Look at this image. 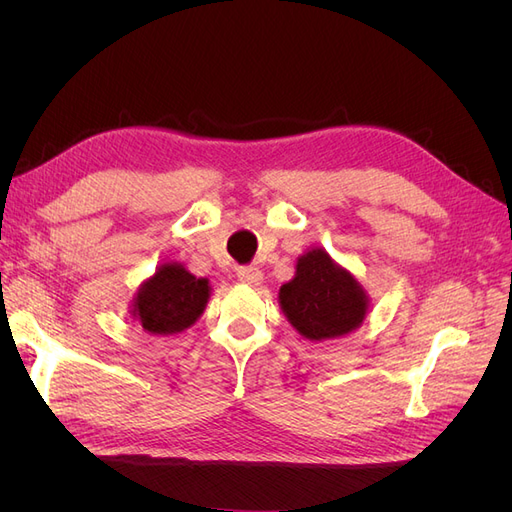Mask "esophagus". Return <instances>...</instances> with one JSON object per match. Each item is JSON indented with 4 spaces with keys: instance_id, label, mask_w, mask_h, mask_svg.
<instances>
[{
    "instance_id": "1",
    "label": "esophagus",
    "mask_w": 512,
    "mask_h": 512,
    "mask_svg": "<svg viewBox=\"0 0 512 512\" xmlns=\"http://www.w3.org/2000/svg\"><path fill=\"white\" fill-rule=\"evenodd\" d=\"M237 277H239V282H243L247 286H258L262 282V271L256 267H241L237 271Z\"/></svg>"
}]
</instances>
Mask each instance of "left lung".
<instances>
[{
  "instance_id": "obj_1",
  "label": "left lung",
  "mask_w": 512,
  "mask_h": 512,
  "mask_svg": "<svg viewBox=\"0 0 512 512\" xmlns=\"http://www.w3.org/2000/svg\"><path fill=\"white\" fill-rule=\"evenodd\" d=\"M294 277L280 288V307L309 342L337 339L356 331L369 312V297L356 277L322 250L297 258Z\"/></svg>"
}]
</instances>
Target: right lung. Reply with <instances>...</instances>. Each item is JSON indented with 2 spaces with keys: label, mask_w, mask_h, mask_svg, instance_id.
Returning a JSON list of instances; mask_svg holds the SVG:
<instances>
[{
  "label": "right lung",
  "mask_w": 512,
  "mask_h": 512,
  "mask_svg": "<svg viewBox=\"0 0 512 512\" xmlns=\"http://www.w3.org/2000/svg\"><path fill=\"white\" fill-rule=\"evenodd\" d=\"M209 297L207 277H196L170 260L138 286L130 314L149 335H177L203 316Z\"/></svg>",
  "instance_id": "right-lung-1"
}]
</instances>
